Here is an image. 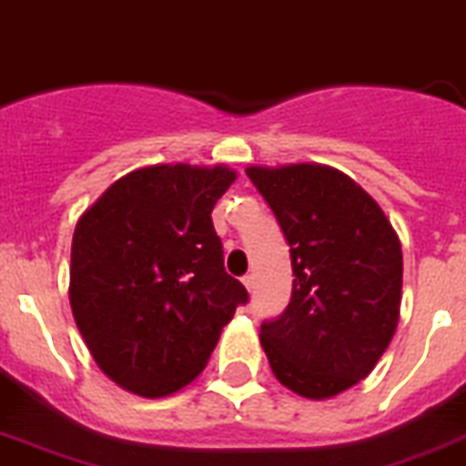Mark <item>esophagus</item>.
<instances>
[{
  "label": "esophagus",
  "instance_id": "34e87169",
  "mask_svg": "<svg viewBox=\"0 0 466 466\" xmlns=\"http://www.w3.org/2000/svg\"><path fill=\"white\" fill-rule=\"evenodd\" d=\"M241 285H244L246 289L251 292V289H253V278H251V275H244V278H241Z\"/></svg>",
  "mask_w": 466,
  "mask_h": 466
}]
</instances>
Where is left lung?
I'll use <instances>...</instances> for the list:
<instances>
[{"label": "left lung", "instance_id": "8db88e82", "mask_svg": "<svg viewBox=\"0 0 466 466\" xmlns=\"http://www.w3.org/2000/svg\"><path fill=\"white\" fill-rule=\"evenodd\" d=\"M292 253L287 311L260 325V347L279 383L330 400L361 383L400 320L402 244L357 181L319 162L246 167Z\"/></svg>", "mask_w": 466, "mask_h": 466}]
</instances>
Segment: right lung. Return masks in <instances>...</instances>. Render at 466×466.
Listing matches in <instances>:
<instances>
[{"label": "right lung", "mask_w": 466, "mask_h": 466, "mask_svg": "<svg viewBox=\"0 0 466 466\" xmlns=\"http://www.w3.org/2000/svg\"><path fill=\"white\" fill-rule=\"evenodd\" d=\"M227 165H147L109 184L71 241L69 301L109 380L157 400L194 383L248 294L229 278L213 213Z\"/></svg>", "instance_id": "right-lung-1"}]
</instances>
